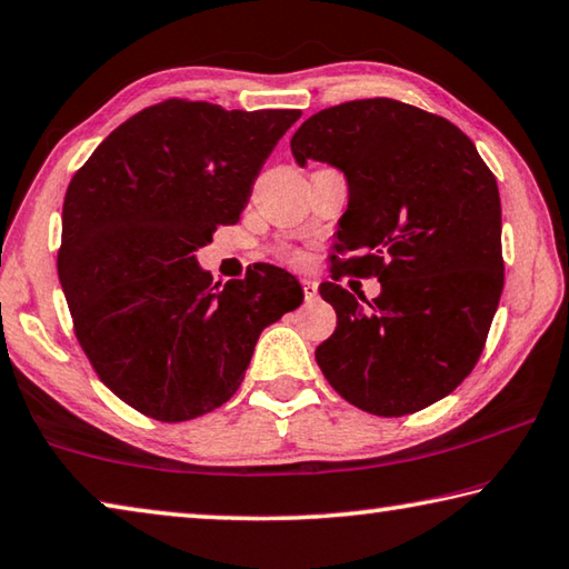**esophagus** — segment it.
Wrapping results in <instances>:
<instances>
[{"mask_svg":"<svg viewBox=\"0 0 569 569\" xmlns=\"http://www.w3.org/2000/svg\"><path fill=\"white\" fill-rule=\"evenodd\" d=\"M303 293H306V298H308V301H311V298H316V296H319V283H316L313 281V278H303Z\"/></svg>","mask_w":569,"mask_h":569,"instance_id":"esophagus-1","label":"esophagus"}]
</instances>
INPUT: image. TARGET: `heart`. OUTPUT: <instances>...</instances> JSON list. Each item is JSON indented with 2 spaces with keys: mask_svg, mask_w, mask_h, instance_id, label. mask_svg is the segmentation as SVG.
<instances>
[{
  "mask_svg": "<svg viewBox=\"0 0 569 569\" xmlns=\"http://www.w3.org/2000/svg\"><path fill=\"white\" fill-rule=\"evenodd\" d=\"M283 258H286V261H298V256H296V253H286Z\"/></svg>",
  "mask_w": 569,
  "mask_h": 569,
  "instance_id": "obj_1",
  "label": "heart"
}]
</instances>
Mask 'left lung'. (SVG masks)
I'll list each match as a JSON object with an SVG mask.
<instances>
[{"label": "left lung", "instance_id": "1", "mask_svg": "<svg viewBox=\"0 0 569 569\" xmlns=\"http://www.w3.org/2000/svg\"><path fill=\"white\" fill-rule=\"evenodd\" d=\"M298 166L329 162L349 182L333 266L377 276L381 293L356 298L321 283L336 331L316 349L323 377L377 417H403L445 399L485 349L505 286L502 203L492 170L465 132L389 98L321 110L293 132Z\"/></svg>", "mask_w": 569, "mask_h": 569}]
</instances>
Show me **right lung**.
I'll list each match as a JSON object with an SVG mask.
<instances>
[{
    "mask_svg": "<svg viewBox=\"0 0 569 569\" xmlns=\"http://www.w3.org/2000/svg\"><path fill=\"white\" fill-rule=\"evenodd\" d=\"M298 110L152 104L104 138L62 206L57 273L74 333L112 393L158 421H188L238 391L266 326L301 306L283 268L223 288L196 250L238 223Z\"/></svg>",
    "mask_w": 569,
    "mask_h": 569,
    "instance_id": "add662e5",
    "label": "right lung"
}]
</instances>
